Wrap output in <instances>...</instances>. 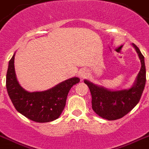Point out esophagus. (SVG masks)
Returning <instances> with one entry per match:
<instances>
[{
	"instance_id": "1",
	"label": "esophagus",
	"mask_w": 149,
	"mask_h": 149,
	"mask_svg": "<svg viewBox=\"0 0 149 149\" xmlns=\"http://www.w3.org/2000/svg\"><path fill=\"white\" fill-rule=\"evenodd\" d=\"M88 72L86 71L85 69H81L79 72V77L81 78V79H84V78H85L87 76H88Z\"/></svg>"
}]
</instances>
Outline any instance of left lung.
Masks as SVG:
<instances>
[{
    "instance_id": "8db88e82",
    "label": "left lung",
    "mask_w": 149,
    "mask_h": 149,
    "mask_svg": "<svg viewBox=\"0 0 149 149\" xmlns=\"http://www.w3.org/2000/svg\"><path fill=\"white\" fill-rule=\"evenodd\" d=\"M132 45L138 54L141 68L131 88L113 91L97 85L88 80L84 81L91 94L92 109L98 116L106 120H118L130 113L138 104L144 91L146 81L145 58L139 49L134 43Z\"/></svg>"
}]
</instances>
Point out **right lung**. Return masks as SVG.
I'll return each instance as SVG.
<instances>
[{
	"label": "right lung",
	"instance_id": "obj_1",
	"mask_svg": "<svg viewBox=\"0 0 149 149\" xmlns=\"http://www.w3.org/2000/svg\"><path fill=\"white\" fill-rule=\"evenodd\" d=\"M15 54L9 61L6 87L16 110L37 123H49L58 119L65 107L70 89L80 81V78L72 77L43 91L29 92L22 88L17 81L14 68Z\"/></svg>",
	"mask_w": 149,
	"mask_h": 149
}]
</instances>
